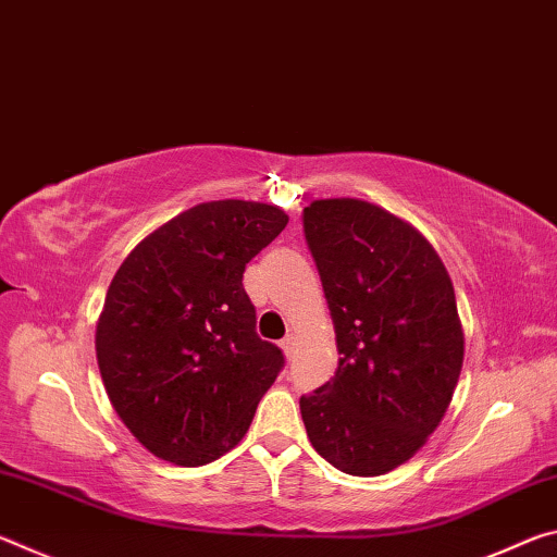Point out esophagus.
Wrapping results in <instances>:
<instances>
[{
  "label": "esophagus",
  "mask_w": 557,
  "mask_h": 557,
  "mask_svg": "<svg viewBox=\"0 0 557 557\" xmlns=\"http://www.w3.org/2000/svg\"><path fill=\"white\" fill-rule=\"evenodd\" d=\"M282 351H285V356L287 358H292V354H295V336H292V334H287L285 338H282Z\"/></svg>",
  "instance_id": "obj_1"
}]
</instances>
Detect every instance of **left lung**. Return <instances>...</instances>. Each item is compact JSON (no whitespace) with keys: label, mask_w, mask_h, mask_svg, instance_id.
Returning <instances> with one entry per match:
<instances>
[{"label":"left lung","mask_w":557,"mask_h":557,"mask_svg":"<svg viewBox=\"0 0 557 557\" xmlns=\"http://www.w3.org/2000/svg\"><path fill=\"white\" fill-rule=\"evenodd\" d=\"M301 223L338 348L334 379L299 398L301 420L329 465L379 476L425 445L455 395V287L435 248L381 206L324 199Z\"/></svg>","instance_id":"8db88e82"}]
</instances>
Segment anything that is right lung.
Returning <instances> with one entry per match:
<instances>
[{
  "label": "right lung",
  "mask_w": 557,
  "mask_h": 557,
  "mask_svg": "<svg viewBox=\"0 0 557 557\" xmlns=\"http://www.w3.org/2000/svg\"><path fill=\"white\" fill-rule=\"evenodd\" d=\"M287 225L277 206L209 201L122 262L96 354L112 408L154 457L201 467L248 432L285 356L256 332L245 265Z\"/></svg>",
  "instance_id": "1"
}]
</instances>
